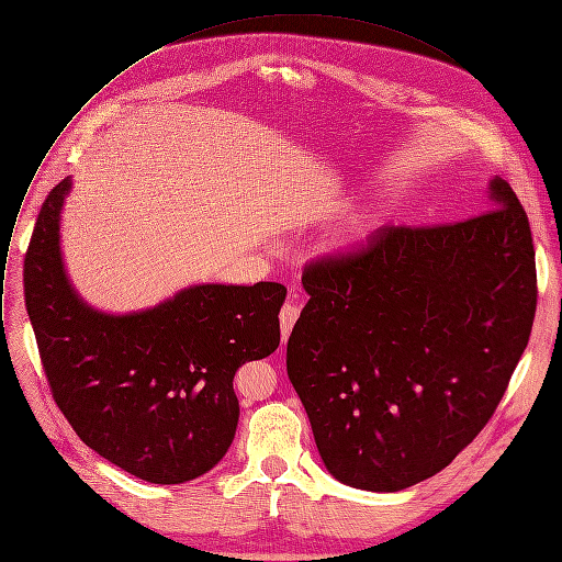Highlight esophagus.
Listing matches in <instances>:
<instances>
[{"label":"esophagus","instance_id":"esophagus-1","mask_svg":"<svg viewBox=\"0 0 562 562\" xmlns=\"http://www.w3.org/2000/svg\"><path fill=\"white\" fill-rule=\"evenodd\" d=\"M297 317H300V306H297L295 302H286V304L282 306V311H280V327H282V338H284V340L289 338V334H291V329H293Z\"/></svg>","mask_w":562,"mask_h":562}]
</instances>
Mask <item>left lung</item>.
<instances>
[{
	"instance_id": "1",
	"label": "left lung",
	"mask_w": 562,
	"mask_h": 562,
	"mask_svg": "<svg viewBox=\"0 0 562 562\" xmlns=\"http://www.w3.org/2000/svg\"><path fill=\"white\" fill-rule=\"evenodd\" d=\"M492 209L386 226L304 267L308 302L286 373L340 483L400 492L445 469L494 416L529 342L536 254L527 213L494 178Z\"/></svg>"
}]
</instances>
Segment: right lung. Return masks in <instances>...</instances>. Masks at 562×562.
<instances>
[{"mask_svg": "<svg viewBox=\"0 0 562 562\" xmlns=\"http://www.w3.org/2000/svg\"><path fill=\"white\" fill-rule=\"evenodd\" d=\"M61 180L44 200L24 260L26 311L55 405L102 458L155 485L213 469L233 442L235 371L280 345L278 282L200 284L153 308L109 315L64 271Z\"/></svg>", "mask_w": 562, "mask_h": 562, "instance_id": "add662e5", "label": "right lung"}]
</instances>
